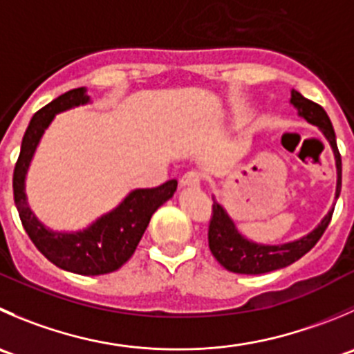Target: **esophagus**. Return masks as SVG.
I'll use <instances>...</instances> for the list:
<instances>
[{
	"label": "esophagus",
	"mask_w": 354,
	"mask_h": 354,
	"mask_svg": "<svg viewBox=\"0 0 354 354\" xmlns=\"http://www.w3.org/2000/svg\"><path fill=\"white\" fill-rule=\"evenodd\" d=\"M202 181V174L198 173V171H187V173L181 176L180 183L183 185V187H198Z\"/></svg>",
	"instance_id": "esophagus-1"
}]
</instances>
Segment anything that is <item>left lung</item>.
<instances>
[{"label":"left lung","instance_id":"obj_1","mask_svg":"<svg viewBox=\"0 0 354 354\" xmlns=\"http://www.w3.org/2000/svg\"><path fill=\"white\" fill-rule=\"evenodd\" d=\"M290 104L297 109V114L306 119L311 124L318 126L327 142L330 143L332 152L335 157V167H337V188H335V198L341 194L342 181V162L341 153H339L337 142H335V133L332 128V122L328 119L327 112L315 102L304 98L299 91L292 90L290 93ZM334 209L328 211V214L322 219L320 225L308 233L306 236L294 242L282 243V245H263L247 240L240 235L235 228V223L232 221L223 205L218 202H212V214L209 221V249L212 256L218 259L221 266H225L228 272L242 273V275H261V273L275 272V270L286 268L289 264L296 263L297 259L310 252L315 243L322 239L324 232L327 230L328 223L332 219Z\"/></svg>","mask_w":354,"mask_h":354}]
</instances>
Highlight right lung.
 <instances>
[{
    "mask_svg": "<svg viewBox=\"0 0 354 354\" xmlns=\"http://www.w3.org/2000/svg\"><path fill=\"white\" fill-rule=\"evenodd\" d=\"M88 102L90 97L84 88H75L55 98L32 115L13 169V198L27 235L48 261L67 272L93 277L115 272L133 256L152 214L173 197L178 181L169 180L156 188L133 190L114 211L98 218L82 232H51L37 221L26 198V174L37 143L55 114Z\"/></svg>",
    "mask_w": 354,
    "mask_h": 354,
    "instance_id": "add662e5",
    "label": "right lung"
}]
</instances>
